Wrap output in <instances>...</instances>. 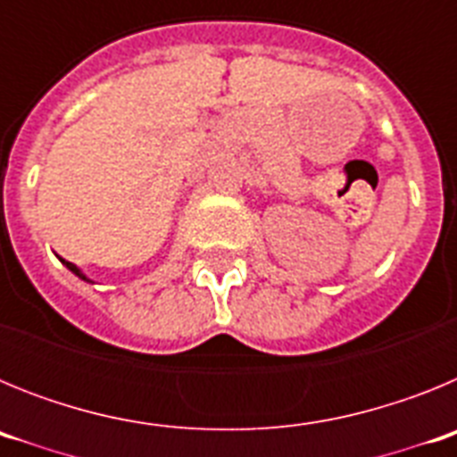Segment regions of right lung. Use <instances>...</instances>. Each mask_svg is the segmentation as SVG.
<instances>
[{
	"instance_id": "1",
	"label": "right lung",
	"mask_w": 457,
	"mask_h": 457,
	"mask_svg": "<svg viewBox=\"0 0 457 457\" xmlns=\"http://www.w3.org/2000/svg\"><path fill=\"white\" fill-rule=\"evenodd\" d=\"M59 261H62V263H63V265H66V268H68V270H71V272H72V274H75V277H79V278H82V281H91V278H88V277H87V274H84V272H82V270H79V268H78V265H72V263H68V261H63V258H59Z\"/></svg>"
}]
</instances>
